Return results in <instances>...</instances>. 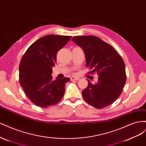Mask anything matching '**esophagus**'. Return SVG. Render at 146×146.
<instances>
[{
	"label": "esophagus",
	"instance_id": "obj_1",
	"mask_svg": "<svg viewBox=\"0 0 146 146\" xmlns=\"http://www.w3.org/2000/svg\"><path fill=\"white\" fill-rule=\"evenodd\" d=\"M79 78L78 77H72L71 78H70V80L71 81H77L79 80Z\"/></svg>",
	"mask_w": 146,
	"mask_h": 146
}]
</instances>
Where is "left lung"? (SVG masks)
<instances>
[{"label": "left lung", "mask_w": 146, "mask_h": 146, "mask_svg": "<svg viewBox=\"0 0 146 146\" xmlns=\"http://www.w3.org/2000/svg\"><path fill=\"white\" fill-rule=\"evenodd\" d=\"M72 41L85 52L86 67L99 76L98 82L82 91L88 104L98 109L112 104L120 96L126 82L125 66L122 57L109 44L94 36H74Z\"/></svg>", "instance_id": "1"}]
</instances>
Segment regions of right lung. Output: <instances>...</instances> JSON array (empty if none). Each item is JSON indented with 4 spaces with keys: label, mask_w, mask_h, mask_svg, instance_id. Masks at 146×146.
<instances>
[{
    "label": "right lung",
    "mask_w": 146,
    "mask_h": 146,
    "mask_svg": "<svg viewBox=\"0 0 146 146\" xmlns=\"http://www.w3.org/2000/svg\"><path fill=\"white\" fill-rule=\"evenodd\" d=\"M70 36L48 35L38 39L26 50L19 68V83L25 95L38 107L47 108L63 98L66 83L70 78L53 80L52 68L56 63L57 52Z\"/></svg>",
    "instance_id": "add662e5"
}]
</instances>
